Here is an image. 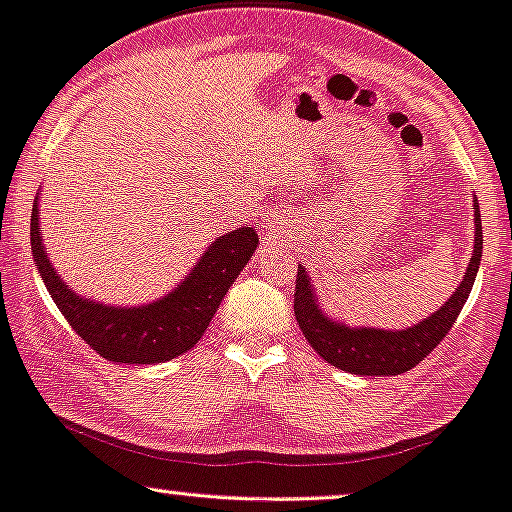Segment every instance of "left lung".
Here are the masks:
<instances>
[{
  "label": "left lung",
  "mask_w": 512,
  "mask_h": 512,
  "mask_svg": "<svg viewBox=\"0 0 512 512\" xmlns=\"http://www.w3.org/2000/svg\"><path fill=\"white\" fill-rule=\"evenodd\" d=\"M482 257V220L480 208L475 206V250L470 257L466 276L452 299L433 316L421 320L419 325L407 330H374V327H346L323 316L313 295L309 276L304 267L297 269L295 285V316L302 327L306 342L318 351L327 363L351 374H367V377H388L403 374L417 367L442 339L449 335L452 325L466 304L478 276Z\"/></svg>",
  "instance_id": "1"
}]
</instances>
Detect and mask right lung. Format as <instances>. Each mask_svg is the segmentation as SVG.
Instances as JSON below:
<instances>
[{
    "label": "right lung",
    "mask_w": 512,
    "mask_h": 512,
    "mask_svg": "<svg viewBox=\"0 0 512 512\" xmlns=\"http://www.w3.org/2000/svg\"><path fill=\"white\" fill-rule=\"evenodd\" d=\"M30 243L34 264L53 302L95 353L112 363L154 365L182 356L203 337L222 297L255 252L257 234L245 224L215 238L180 288L159 302L131 309L95 304L67 288L46 257L37 201L32 206Z\"/></svg>",
    "instance_id": "add662e5"
}]
</instances>
